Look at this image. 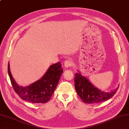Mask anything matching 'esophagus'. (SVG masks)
Instances as JSON below:
<instances>
[{
  "label": "esophagus",
  "mask_w": 129,
  "mask_h": 129,
  "mask_svg": "<svg viewBox=\"0 0 129 129\" xmlns=\"http://www.w3.org/2000/svg\"><path fill=\"white\" fill-rule=\"evenodd\" d=\"M72 61L70 60H67L64 61V65L66 68H69L70 67L72 66Z\"/></svg>",
  "instance_id": "obj_1"
}]
</instances>
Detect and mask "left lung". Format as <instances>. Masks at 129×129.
I'll use <instances>...</instances> for the list:
<instances>
[{
  "instance_id": "8db88e82",
  "label": "left lung",
  "mask_w": 129,
  "mask_h": 129,
  "mask_svg": "<svg viewBox=\"0 0 129 129\" xmlns=\"http://www.w3.org/2000/svg\"><path fill=\"white\" fill-rule=\"evenodd\" d=\"M75 88L81 100L87 104H96L106 101L116 93V89L110 93L102 91L92 84L88 79L80 73L75 74Z\"/></svg>"
}]
</instances>
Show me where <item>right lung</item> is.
Instances as JSON below:
<instances>
[{"instance_id":"1","label":"right lung","mask_w":129,"mask_h":129,"mask_svg":"<svg viewBox=\"0 0 129 129\" xmlns=\"http://www.w3.org/2000/svg\"><path fill=\"white\" fill-rule=\"evenodd\" d=\"M8 74L13 88L23 100L34 104L46 103L51 98L63 71L60 62L53 64L39 80L26 87L19 86L15 82L10 70Z\"/></svg>"}]
</instances>
